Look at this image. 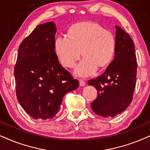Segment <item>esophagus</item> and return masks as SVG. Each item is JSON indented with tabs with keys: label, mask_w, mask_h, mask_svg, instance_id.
Returning a JSON list of instances; mask_svg holds the SVG:
<instances>
[{
	"label": "esophagus",
	"mask_w": 150,
	"mask_h": 150,
	"mask_svg": "<svg viewBox=\"0 0 150 150\" xmlns=\"http://www.w3.org/2000/svg\"><path fill=\"white\" fill-rule=\"evenodd\" d=\"M79 85L81 86H84L86 85V82H85L84 79H79Z\"/></svg>",
	"instance_id": "esophagus-1"
}]
</instances>
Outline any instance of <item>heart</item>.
Returning a JSON list of instances; mask_svg holds the SVG:
<instances>
[{"instance_id":"obj_1","label":"heart","mask_w":150,"mask_h":150,"mask_svg":"<svg viewBox=\"0 0 150 150\" xmlns=\"http://www.w3.org/2000/svg\"><path fill=\"white\" fill-rule=\"evenodd\" d=\"M115 47L114 34L93 21L73 25L68 37L60 36L54 43L59 59L66 67H73L81 54L84 57L75 70L79 76H88L97 71L98 66L108 65L114 55Z\"/></svg>"}]
</instances>
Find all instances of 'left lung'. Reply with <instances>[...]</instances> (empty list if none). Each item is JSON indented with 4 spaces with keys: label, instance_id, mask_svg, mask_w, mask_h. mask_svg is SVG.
Here are the masks:
<instances>
[{
    "label": "left lung",
    "instance_id": "8db88e82",
    "mask_svg": "<svg viewBox=\"0 0 150 150\" xmlns=\"http://www.w3.org/2000/svg\"><path fill=\"white\" fill-rule=\"evenodd\" d=\"M115 57L106 71L88 81L98 90L91 104L92 110L102 117H114L125 111L133 99L137 74L134 43L129 35L115 25Z\"/></svg>",
    "mask_w": 150,
    "mask_h": 150
}]
</instances>
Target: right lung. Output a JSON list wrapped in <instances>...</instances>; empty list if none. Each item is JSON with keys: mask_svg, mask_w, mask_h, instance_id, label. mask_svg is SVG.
<instances>
[{"mask_svg": "<svg viewBox=\"0 0 150 150\" xmlns=\"http://www.w3.org/2000/svg\"><path fill=\"white\" fill-rule=\"evenodd\" d=\"M55 33L53 22L39 25L18 48L14 66L16 97L35 119L52 118L66 93L79 87L78 80L59 62Z\"/></svg>", "mask_w": 150, "mask_h": 150, "instance_id": "obj_1", "label": "right lung"}]
</instances>
